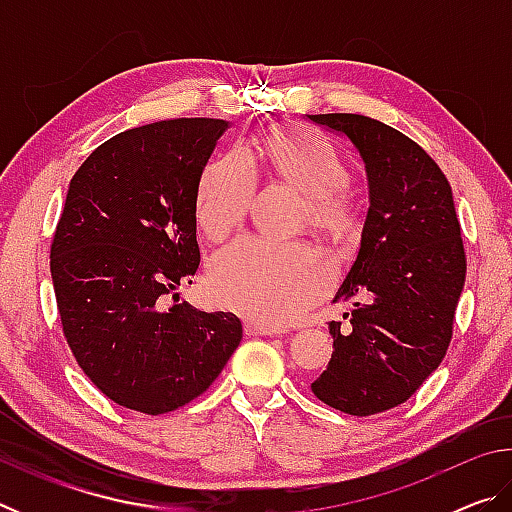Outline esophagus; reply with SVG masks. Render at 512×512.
<instances>
[{"instance_id": "1", "label": "esophagus", "mask_w": 512, "mask_h": 512, "mask_svg": "<svg viewBox=\"0 0 512 512\" xmlns=\"http://www.w3.org/2000/svg\"><path fill=\"white\" fill-rule=\"evenodd\" d=\"M246 334L248 336H266V334H277V327L271 325H262V323H255V320H246Z\"/></svg>"}]
</instances>
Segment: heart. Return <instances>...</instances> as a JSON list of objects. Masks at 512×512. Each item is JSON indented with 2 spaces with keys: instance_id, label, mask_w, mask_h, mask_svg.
I'll return each instance as SVG.
<instances>
[{
  "instance_id": "1",
  "label": "heart",
  "mask_w": 512,
  "mask_h": 512,
  "mask_svg": "<svg viewBox=\"0 0 512 512\" xmlns=\"http://www.w3.org/2000/svg\"><path fill=\"white\" fill-rule=\"evenodd\" d=\"M266 164L277 180L305 196L302 221L332 241L352 239L363 207L348 187L350 167L323 135L309 128H280L266 137ZM257 171L244 149L216 155L198 180L196 219L210 239H223L246 219ZM332 280L325 257L307 244L239 239L214 255L212 298L262 323H289L323 296Z\"/></svg>"
}]
</instances>
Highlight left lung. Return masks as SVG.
I'll use <instances>...</instances> for the list:
<instances>
[{
  "label": "left lung",
  "instance_id": "8db88e82",
  "mask_svg": "<svg viewBox=\"0 0 512 512\" xmlns=\"http://www.w3.org/2000/svg\"><path fill=\"white\" fill-rule=\"evenodd\" d=\"M311 121L350 137L366 162L370 207L357 262L334 300L348 327L311 391L348 415L404 404L445 359L467 257L449 180L411 137L377 119L329 112Z\"/></svg>",
  "mask_w": 512,
  "mask_h": 512
}]
</instances>
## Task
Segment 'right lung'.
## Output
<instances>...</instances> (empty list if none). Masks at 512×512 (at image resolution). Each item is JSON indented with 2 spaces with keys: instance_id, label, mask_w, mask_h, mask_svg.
Wrapping results in <instances>:
<instances>
[{
  "instance_id": "obj_1",
  "label": "right lung",
  "mask_w": 512,
  "mask_h": 512,
  "mask_svg": "<svg viewBox=\"0 0 512 512\" xmlns=\"http://www.w3.org/2000/svg\"><path fill=\"white\" fill-rule=\"evenodd\" d=\"M223 119L131 128L74 173L51 239L65 341L99 391L146 415L203 395L241 341L230 311L178 302L201 264L196 192Z\"/></svg>"
}]
</instances>
